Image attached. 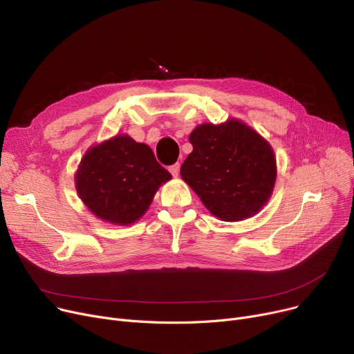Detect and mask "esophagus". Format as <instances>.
I'll return each mask as SVG.
<instances>
[{"label":"esophagus","mask_w":354,"mask_h":354,"mask_svg":"<svg viewBox=\"0 0 354 354\" xmlns=\"http://www.w3.org/2000/svg\"><path fill=\"white\" fill-rule=\"evenodd\" d=\"M168 170H170V173L173 174V177H178V173H180V164H178V162H176V164L170 165V168H168Z\"/></svg>","instance_id":"1"}]
</instances>
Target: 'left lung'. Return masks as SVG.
Masks as SVG:
<instances>
[{
	"label": "left lung",
	"mask_w": 354,
	"mask_h": 354,
	"mask_svg": "<svg viewBox=\"0 0 354 354\" xmlns=\"http://www.w3.org/2000/svg\"><path fill=\"white\" fill-rule=\"evenodd\" d=\"M189 140L193 151L180 174L203 205L227 222L259 212L277 177L271 145L239 121L200 125Z\"/></svg>",
	"instance_id": "obj_1"
}]
</instances>
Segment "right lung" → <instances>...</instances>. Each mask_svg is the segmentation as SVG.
I'll return each mask as SVG.
<instances>
[{
    "label": "right lung",
    "mask_w": 354,
    "mask_h": 354,
    "mask_svg": "<svg viewBox=\"0 0 354 354\" xmlns=\"http://www.w3.org/2000/svg\"><path fill=\"white\" fill-rule=\"evenodd\" d=\"M170 178L148 145L120 136L88 151L79 165L76 189L99 218L129 225L147 212L157 189Z\"/></svg>",
    "instance_id": "1"
}]
</instances>
